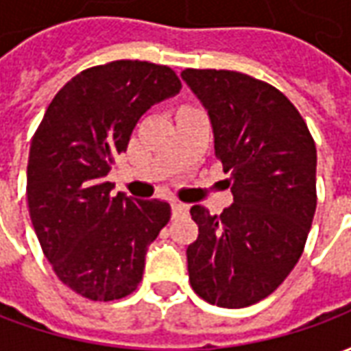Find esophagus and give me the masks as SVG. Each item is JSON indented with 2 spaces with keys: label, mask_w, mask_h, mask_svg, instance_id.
<instances>
[{
  "label": "esophagus",
  "mask_w": 351,
  "mask_h": 351,
  "mask_svg": "<svg viewBox=\"0 0 351 351\" xmlns=\"http://www.w3.org/2000/svg\"><path fill=\"white\" fill-rule=\"evenodd\" d=\"M171 208H173V218H178V216L188 214V208H190V206L184 205L180 201H173V203H171Z\"/></svg>",
  "instance_id": "esophagus-1"
}]
</instances>
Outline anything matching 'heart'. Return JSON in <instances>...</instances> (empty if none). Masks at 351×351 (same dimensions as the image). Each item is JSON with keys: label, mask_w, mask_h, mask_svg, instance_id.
Masks as SVG:
<instances>
[{"label": "heart", "mask_w": 351, "mask_h": 351, "mask_svg": "<svg viewBox=\"0 0 351 351\" xmlns=\"http://www.w3.org/2000/svg\"><path fill=\"white\" fill-rule=\"evenodd\" d=\"M180 108H188V107H180Z\"/></svg>", "instance_id": "obj_1"}]
</instances>
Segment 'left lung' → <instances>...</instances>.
I'll list each match as a JSON object with an SVG mask.
<instances>
[{"mask_svg": "<svg viewBox=\"0 0 351 351\" xmlns=\"http://www.w3.org/2000/svg\"><path fill=\"white\" fill-rule=\"evenodd\" d=\"M214 131L233 205L220 216L191 206L199 226L188 246L193 291L210 304L244 308L286 280L316 213V145L284 93L226 69H184Z\"/></svg>", "mask_w": 351, "mask_h": 351, "instance_id": "obj_1", "label": "left lung"}]
</instances>
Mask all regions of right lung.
Listing matches in <instances>:
<instances>
[{
  "label": "right lung",
  "instance_id": "right-lung-1",
  "mask_svg": "<svg viewBox=\"0 0 351 351\" xmlns=\"http://www.w3.org/2000/svg\"><path fill=\"white\" fill-rule=\"evenodd\" d=\"M180 88L167 65H95L56 93L32 138L26 193L35 235L58 278L90 301L137 289L146 250L171 218L165 201L112 197L107 175L138 118Z\"/></svg>",
  "mask_w": 351,
  "mask_h": 351
}]
</instances>
